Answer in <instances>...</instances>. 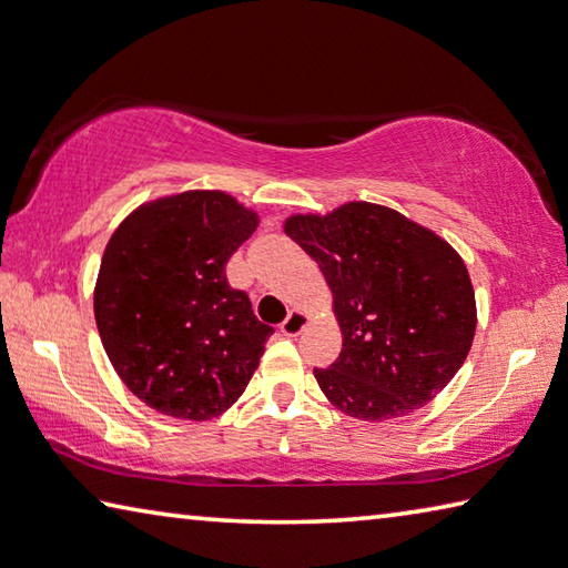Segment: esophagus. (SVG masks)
<instances>
[{"label":"esophagus","instance_id":"1","mask_svg":"<svg viewBox=\"0 0 568 568\" xmlns=\"http://www.w3.org/2000/svg\"><path fill=\"white\" fill-rule=\"evenodd\" d=\"M306 324H308V316L304 312H292L284 318L282 334L284 336H298L306 328Z\"/></svg>","mask_w":568,"mask_h":568}]
</instances>
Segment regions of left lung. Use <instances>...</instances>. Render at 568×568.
Listing matches in <instances>:
<instances>
[{
  "label": "left lung",
  "mask_w": 568,
  "mask_h": 568,
  "mask_svg": "<svg viewBox=\"0 0 568 568\" xmlns=\"http://www.w3.org/2000/svg\"><path fill=\"white\" fill-rule=\"evenodd\" d=\"M284 232L318 264L344 336L314 368L326 398L358 420L430 403L463 366L477 328L467 266L440 234L376 202L292 215Z\"/></svg>",
  "instance_id": "1"
}]
</instances>
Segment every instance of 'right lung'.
Masks as SVG:
<instances>
[{"mask_svg":"<svg viewBox=\"0 0 568 568\" xmlns=\"http://www.w3.org/2000/svg\"><path fill=\"white\" fill-rule=\"evenodd\" d=\"M260 215L222 190H185L135 207L105 244L93 288L101 344L148 408L210 420L237 403L272 326L224 266Z\"/></svg>","mask_w":568,"mask_h":568,"instance_id":"obj_1","label":"right lung"}]
</instances>
